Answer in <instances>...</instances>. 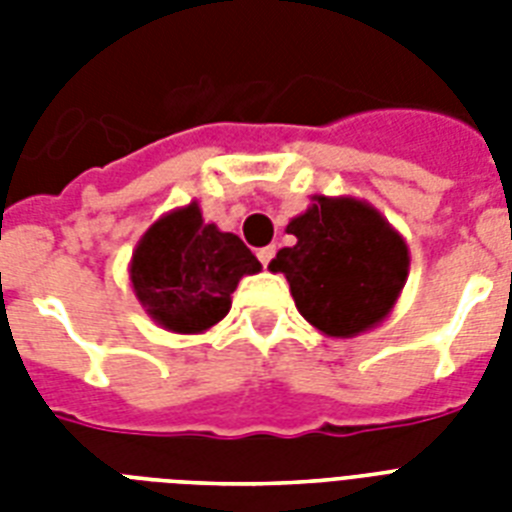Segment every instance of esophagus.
Listing matches in <instances>:
<instances>
[{
	"mask_svg": "<svg viewBox=\"0 0 512 512\" xmlns=\"http://www.w3.org/2000/svg\"><path fill=\"white\" fill-rule=\"evenodd\" d=\"M273 255H276V247H263L260 252H257V260L263 265H268L273 260Z\"/></svg>",
	"mask_w": 512,
	"mask_h": 512,
	"instance_id": "esophagus-1",
	"label": "esophagus"
}]
</instances>
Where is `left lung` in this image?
I'll return each mask as SVG.
<instances>
[{
  "label": "left lung",
  "mask_w": 512,
  "mask_h": 512,
  "mask_svg": "<svg viewBox=\"0 0 512 512\" xmlns=\"http://www.w3.org/2000/svg\"><path fill=\"white\" fill-rule=\"evenodd\" d=\"M287 233L297 241L268 268L287 276L311 327L345 340L388 319L409 276V247L380 209L356 196L313 193Z\"/></svg>",
  "instance_id": "8db88e82"
}]
</instances>
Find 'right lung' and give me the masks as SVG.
<instances>
[{
	"label": "right lung",
	"mask_w": 512,
	"mask_h": 512,
	"mask_svg": "<svg viewBox=\"0 0 512 512\" xmlns=\"http://www.w3.org/2000/svg\"><path fill=\"white\" fill-rule=\"evenodd\" d=\"M236 233L204 223L199 201L162 215L130 260L132 292L167 332L201 335L231 311V295L244 276L260 273Z\"/></svg>",
	"instance_id": "1"
}]
</instances>
